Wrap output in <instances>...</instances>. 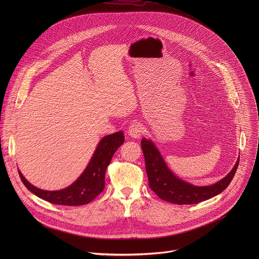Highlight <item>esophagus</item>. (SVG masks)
I'll return each mask as SVG.
<instances>
[{
	"instance_id": "obj_1",
	"label": "esophagus",
	"mask_w": 259,
	"mask_h": 259,
	"mask_svg": "<svg viewBox=\"0 0 259 259\" xmlns=\"http://www.w3.org/2000/svg\"><path fill=\"white\" fill-rule=\"evenodd\" d=\"M143 133V127L139 123H131L128 129V134L133 138H140Z\"/></svg>"
}]
</instances>
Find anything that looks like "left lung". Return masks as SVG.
Segmentation results:
<instances>
[{
    "instance_id": "1",
    "label": "left lung",
    "mask_w": 259,
    "mask_h": 259,
    "mask_svg": "<svg viewBox=\"0 0 259 259\" xmlns=\"http://www.w3.org/2000/svg\"><path fill=\"white\" fill-rule=\"evenodd\" d=\"M141 149L151 190L160 199L177 205L198 204L224 192L233 180L240 161L239 158L232 171L220 181L209 187H197L178 178L170 171L153 141L142 138Z\"/></svg>"
}]
</instances>
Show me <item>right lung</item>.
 I'll return each mask as SVG.
<instances>
[{"label": "right lung", "instance_id": "obj_1", "mask_svg": "<svg viewBox=\"0 0 259 259\" xmlns=\"http://www.w3.org/2000/svg\"><path fill=\"white\" fill-rule=\"evenodd\" d=\"M122 131L104 136L81 176L66 189L60 191H43L30 184L18 170L21 181L26 189L49 203L63 206H80L93 201L104 189V178L107 166L116 151L124 143Z\"/></svg>", "mask_w": 259, "mask_h": 259}]
</instances>
